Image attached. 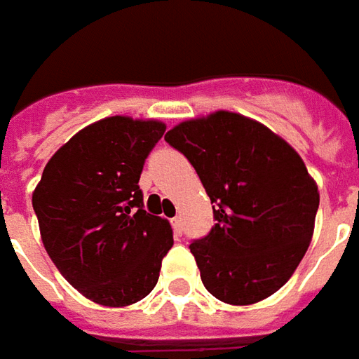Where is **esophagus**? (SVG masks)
Listing matches in <instances>:
<instances>
[{"mask_svg":"<svg viewBox=\"0 0 359 359\" xmlns=\"http://www.w3.org/2000/svg\"><path fill=\"white\" fill-rule=\"evenodd\" d=\"M170 224H172V230H175L177 234H182V220H180V217L172 218Z\"/></svg>","mask_w":359,"mask_h":359,"instance_id":"obj_1","label":"esophagus"}]
</instances>
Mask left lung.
<instances>
[{
	"label": "left lung",
	"instance_id": "left-lung-1",
	"mask_svg": "<svg viewBox=\"0 0 359 359\" xmlns=\"http://www.w3.org/2000/svg\"><path fill=\"white\" fill-rule=\"evenodd\" d=\"M165 141L189 158L212 203L215 226L189 246L204 288L234 306L280 290L310 246L320 204L300 155L229 111L184 121Z\"/></svg>",
	"mask_w": 359,
	"mask_h": 359
}]
</instances>
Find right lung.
Returning <instances> with one entry per match:
<instances>
[{
	"label": "right lung",
	"mask_w": 359,
	"mask_h": 359,
	"mask_svg": "<svg viewBox=\"0 0 359 359\" xmlns=\"http://www.w3.org/2000/svg\"><path fill=\"white\" fill-rule=\"evenodd\" d=\"M165 129L158 121H97L51 156L33 192L49 258L93 302L129 306L156 286L172 230L144 210L139 179Z\"/></svg>",
	"instance_id": "add662e5"
}]
</instances>
